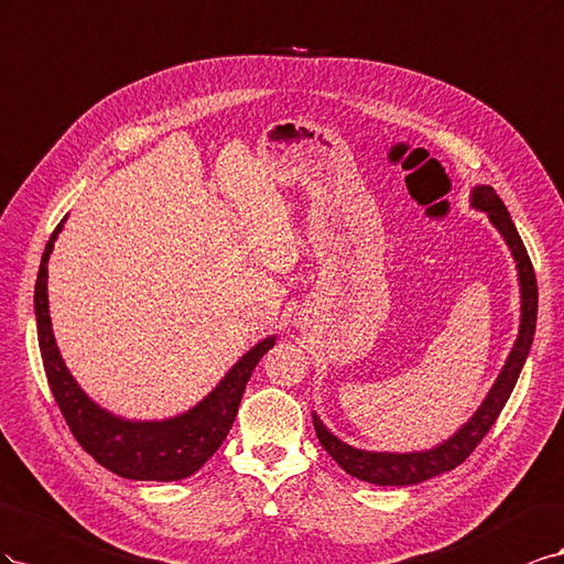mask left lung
Instances as JSON below:
<instances>
[{
  "instance_id": "8db88e82",
  "label": "left lung",
  "mask_w": 564,
  "mask_h": 564,
  "mask_svg": "<svg viewBox=\"0 0 564 564\" xmlns=\"http://www.w3.org/2000/svg\"><path fill=\"white\" fill-rule=\"evenodd\" d=\"M473 207L489 215L494 227L506 238L514 262H518L520 293H522V318H520L518 340H514V347L510 351L501 376L496 378L494 388L489 390L487 399L481 401L477 413L454 434V437H448L444 444L430 448V452H413V454L361 452V448H354L337 440L314 413V430L321 446H324L330 454V458L351 477L371 481V485H380V487H404V485H417V481H425L446 470H454L456 465H460L465 458H468L477 448V444L485 440V434L496 423L498 413L503 411L514 382L520 378V371L529 349H532L534 330H536L539 288H536L534 267H532V260H529L518 229H514L510 213L506 210L503 200L496 196V191L491 186L473 188Z\"/></svg>"
}]
</instances>
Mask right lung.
Here are the masks:
<instances>
[{"label": "right lung", "mask_w": 564, "mask_h": 564, "mask_svg": "<svg viewBox=\"0 0 564 564\" xmlns=\"http://www.w3.org/2000/svg\"><path fill=\"white\" fill-rule=\"evenodd\" d=\"M61 224L54 229L40 262L35 316L46 380H50L63 417H66L79 446L96 463H101L104 468L120 477L174 481L193 475L227 440L254 366L276 343V335L257 343L248 354H243V359L224 376L217 388L198 406L182 415L167 417V421H124V417L104 411L79 390V384L61 359L52 333L50 300H46V276H50L46 262H50Z\"/></svg>", "instance_id": "right-lung-1"}]
</instances>
